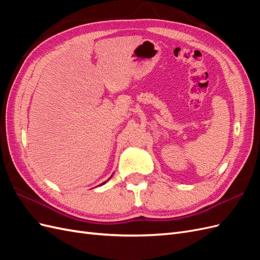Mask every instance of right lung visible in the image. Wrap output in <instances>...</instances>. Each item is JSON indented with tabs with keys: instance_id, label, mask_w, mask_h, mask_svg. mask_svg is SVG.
Masks as SVG:
<instances>
[{
	"instance_id": "add662e5",
	"label": "right lung",
	"mask_w": 260,
	"mask_h": 260,
	"mask_svg": "<svg viewBox=\"0 0 260 260\" xmlns=\"http://www.w3.org/2000/svg\"><path fill=\"white\" fill-rule=\"evenodd\" d=\"M112 176H113V175H112ZM111 178H112V177H111ZM111 178H109V179H111ZM109 179H108V180H109ZM108 180H107V181H108ZM107 181H105V182H103V183H101L100 185H103V184H105V183L107 182Z\"/></svg>"
}]
</instances>
